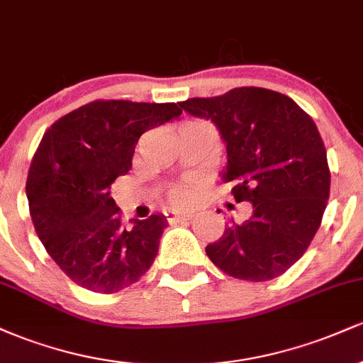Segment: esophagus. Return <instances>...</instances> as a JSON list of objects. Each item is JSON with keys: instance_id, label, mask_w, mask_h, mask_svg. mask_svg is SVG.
Masks as SVG:
<instances>
[{"instance_id": "obj_1", "label": "esophagus", "mask_w": 363, "mask_h": 363, "mask_svg": "<svg viewBox=\"0 0 363 363\" xmlns=\"http://www.w3.org/2000/svg\"><path fill=\"white\" fill-rule=\"evenodd\" d=\"M170 223H179V222H189L193 220V213H179V211H167L165 213Z\"/></svg>"}]
</instances>
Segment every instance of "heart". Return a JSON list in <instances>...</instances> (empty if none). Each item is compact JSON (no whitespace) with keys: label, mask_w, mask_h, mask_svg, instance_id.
Returning a JSON list of instances; mask_svg holds the SVG:
<instances>
[{"label":"heart","mask_w":363,"mask_h":363,"mask_svg":"<svg viewBox=\"0 0 363 363\" xmlns=\"http://www.w3.org/2000/svg\"><path fill=\"white\" fill-rule=\"evenodd\" d=\"M191 124H198V123H186L182 124V126H191ZM193 196H194V187L191 184L174 186L169 193L170 201H172L174 205H187V203L193 199Z\"/></svg>","instance_id":"1"}]
</instances>
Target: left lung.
<instances>
[{
  "label": "left lung",
  "mask_w": 363,
  "mask_h": 363,
  "mask_svg": "<svg viewBox=\"0 0 363 363\" xmlns=\"http://www.w3.org/2000/svg\"><path fill=\"white\" fill-rule=\"evenodd\" d=\"M179 106L210 119L227 145L223 182L237 203H252L251 218L225 227L206 245L216 268L247 281L280 277L307 251L329 198L331 174L318 126L280 91L240 86Z\"/></svg>",
  "instance_id": "left-lung-1"
}]
</instances>
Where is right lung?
Wrapping results in <instances>:
<instances>
[{
  "label": "right lung",
  "mask_w": 363,
  "mask_h": 363,
  "mask_svg": "<svg viewBox=\"0 0 363 363\" xmlns=\"http://www.w3.org/2000/svg\"><path fill=\"white\" fill-rule=\"evenodd\" d=\"M181 114L174 102L94 101L44 133L28 169V208L45 251L77 285L114 294L153 264L167 220L124 227L109 191L131 169L140 136Z\"/></svg>",
  "instance_id": "add662e5"
}]
</instances>
